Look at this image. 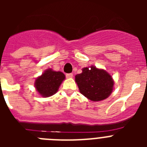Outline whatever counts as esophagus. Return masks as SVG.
Returning a JSON list of instances; mask_svg holds the SVG:
<instances>
[{
    "instance_id": "1",
    "label": "esophagus",
    "mask_w": 147,
    "mask_h": 147,
    "mask_svg": "<svg viewBox=\"0 0 147 147\" xmlns=\"http://www.w3.org/2000/svg\"><path fill=\"white\" fill-rule=\"evenodd\" d=\"M66 77H67V79H71V78L73 77V74H66Z\"/></svg>"
}]
</instances>
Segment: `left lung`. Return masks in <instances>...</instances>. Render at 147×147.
<instances>
[{"mask_svg":"<svg viewBox=\"0 0 147 147\" xmlns=\"http://www.w3.org/2000/svg\"><path fill=\"white\" fill-rule=\"evenodd\" d=\"M75 81L80 93L93 102L107 98L113 90L112 76L104 69L93 65L82 68V72L75 76Z\"/></svg>","mask_w":147,"mask_h":147,"instance_id":"obj_1","label":"left lung"}]
</instances>
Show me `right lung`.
<instances>
[{"mask_svg":"<svg viewBox=\"0 0 147 147\" xmlns=\"http://www.w3.org/2000/svg\"><path fill=\"white\" fill-rule=\"evenodd\" d=\"M65 79V76L62 72L54 71L51 68H49L35 80L34 87L42 97L51 96L58 91Z\"/></svg>","mask_w":147,"mask_h":147,"instance_id":"obj_1","label":"right lung"}]
</instances>
